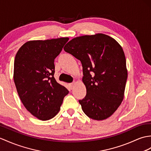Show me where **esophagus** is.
<instances>
[{"mask_svg":"<svg viewBox=\"0 0 151 151\" xmlns=\"http://www.w3.org/2000/svg\"><path fill=\"white\" fill-rule=\"evenodd\" d=\"M75 82H73V83H69V88H70V89H72L73 88V87H74V85H75Z\"/></svg>","mask_w":151,"mask_h":151,"instance_id":"obj_1","label":"esophagus"}]
</instances>
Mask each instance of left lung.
<instances>
[{"label": "left lung", "mask_w": 151, "mask_h": 151, "mask_svg": "<svg viewBox=\"0 0 151 151\" xmlns=\"http://www.w3.org/2000/svg\"><path fill=\"white\" fill-rule=\"evenodd\" d=\"M64 50L82 63L87 94L79 103L83 113L96 120L111 116L124 99L127 78L121 45L112 37L99 33L73 38Z\"/></svg>", "instance_id": "obj_1"}]
</instances>
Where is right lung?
<instances>
[{
	"instance_id": "right-lung-1",
	"label": "right lung",
	"mask_w": 151,
	"mask_h": 151,
	"mask_svg": "<svg viewBox=\"0 0 151 151\" xmlns=\"http://www.w3.org/2000/svg\"><path fill=\"white\" fill-rule=\"evenodd\" d=\"M68 38L29 41L17 52L13 79L26 109L37 118L48 120L56 116L69 91L54 78V60Z\"/></svg>"
}]
</instances>
